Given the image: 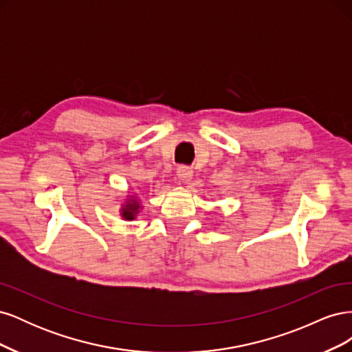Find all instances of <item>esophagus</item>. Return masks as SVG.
Instances as JSON below:
<instances>
[{
    "mask_svg": "<svg viewBox=\"0 0 352 352\" xmlns=\"http://www.w3.org/2000/svg\"><path fill=\"white\" fill-rule=\"evenodd\" d=\"M177 179L184 184L190 182V179H192V170L188 167H179L177 168Z\"/></svg>",
    "mask_w": 352,
    "mask_h": 352,
    "instance_id": "esophagus-1",
    "label": "esophagus"
}]
</instances>
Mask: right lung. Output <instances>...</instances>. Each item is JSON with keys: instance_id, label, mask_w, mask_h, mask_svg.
Wrapping results in <instances>:
<instances>
[{"instance_id": "right-lung-1", "label": "right lung", "mask_w": 352, "mask_h": 352, "mask_svg": "<svg viewBox=\"0 0 352 352\" xmlns=\"http://www.w3.org/2000/svg\"><path fill=\"white\" fill-rule=\"evenodd\" d=\"M140 210H142L140 199H138L135 195H129V197H127V199L124 201V204H122L120 216H122L123 220L131 221V220L136 219Z\"/></svg>"}]
</instances>
